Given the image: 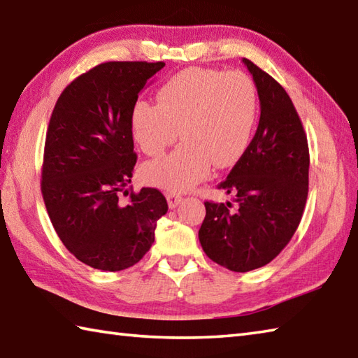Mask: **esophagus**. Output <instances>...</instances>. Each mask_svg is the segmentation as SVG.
Returning a JSON list of instances; mask_svg holds the SVG:
<instances>
[{"label": "esophagus", "mask_w": 358, "mask_h": 358, "mask_svg": "<svg viewBox=\"0 0 358 358\" xmlns=\"http://www.w3.org/2000/svg\"><path fill=\"white\" fill-rule=\"evenodd\" d=\"M166 199H167V203H169V208L171 209H173V208H177L178 206V203L181 201V195L180 194H177V192H169L166 195Z\"/></svg>", "instance_id": "34e87169"}]
</instances>
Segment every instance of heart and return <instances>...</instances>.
Instances as JSON below:
<instances>
[{"instance_id":"heart-1","label":"heart","mask_w":358,"mask_h":358,"mask_svg":"<svg viewBox=\"0 0 358 358\" xmlns=\"http://www.w3.org/2000/svg\"><path fill=\"white\" fill-rule=\"evenodd\" d=\"M259 116L255 82L243 73L192 68L175 74L159 88L157 103L138 102L131 131L149 157L164 158L143 167V177L167 191H187L215 167H228L248 149Z\"/></svg>"}]
</instances>
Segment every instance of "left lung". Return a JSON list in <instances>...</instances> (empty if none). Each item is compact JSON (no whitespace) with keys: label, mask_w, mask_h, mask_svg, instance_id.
Wrapping results in <instances>:
<instances>
[{"label":"left lung","mask_w":358,"mask_h":358,"mask_svg":"<svg viewBox=\"0 0 358 358\" xmlns=\"http://www.w3.org/2000/svg\"><path fill=\"white\" fill-rule=\"evenodd\" d=\"M261 117L248 149L219 189L231 203L205 201L199 239L209 259L231 271L245 273L271 262L295 234L309 192V145L290 96L253 62Z\"/></svg>","instance_id":"8db88e82"}]
</instances>
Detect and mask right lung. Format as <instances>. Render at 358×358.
I'll return each mask as SVG.
<instances>
[{"instance_id": "right-lung-1", "label": "right lung", "mask_w": 358, "mask_h": 358, "mask_svg": "<svg viewBox=\"0 0 358 358\" xmlns=\"http://www.w3.org/2000/svg\"><path fill=\"white\" fill-rule=\"evenodd\" d=\"M164 62H107L62 91L49 119L41 195L55 233L69 253L103 271L141 261L167 213L155 187L127 192L136 153L131 111L147 80Z\"/></svg>"}]
</instances>
